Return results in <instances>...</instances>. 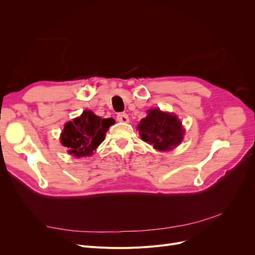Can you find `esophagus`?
I'll return each instance as SVG.
<instances>
[{"instance_id":"34e87169","label":"esophagus","mask_w":255,"mask_h":255,"mask_svg":"<svg viewBox=\"0 0 255 255\" xmlns=\"http://www.w3.org/2000/svg\"><path fill=\"white\" fill-rule=\"evenodd\" d=\"M117 120L119 122H123V123H128V116L125 113H119L117 115Z\"/></svg>"}]
</instances>
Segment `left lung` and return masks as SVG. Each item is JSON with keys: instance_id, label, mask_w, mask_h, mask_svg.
Masks as SVG:
<instances>
[{"instance_id": "8db88e82", "label": "left lung", "mask_w": 255, "mask_h": 255, "mask_svg": "<svg viewBox=\"0 0 255 255\" xmlns=\"http://www.w3.org/2000/svg\"><path fill=\"white\" fill-rule=\"evenodd\" d=\"M141 139L158 151H169L183 140L185 129L182 122L173 114L159 109L148 111V116L137 126Z\"/></svg>"}]
</instances>
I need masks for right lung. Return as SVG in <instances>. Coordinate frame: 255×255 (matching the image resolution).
<instances>
[{
  "instance_id": "1",
  "label": "right lung",
  "mask_w": 255,
  "mask_h": 255,
  "mask_svg": "<svg viewBox=\"0 0 255 255\" xmlns=\"http://www.w3.org/2000/svg\"><path fill=\"white\" fill-rule=\"evenodd\" d=\"M112 125L113 120L102 119L91 111H84L80 117L66 123L60 142L73 156H89L104 140Z\"/></svg>"
}]
</instances>
